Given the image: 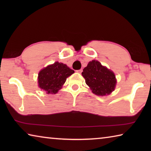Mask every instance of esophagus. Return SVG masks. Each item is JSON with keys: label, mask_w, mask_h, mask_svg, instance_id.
Returning a JSON list of instances; mask_svg holds the SVG:
<instances>
[{"label": "esophagus", "mask_w": 151, "mask_h": 151, "mask_svg": "<svg viewBox=\"0 0 151 151\" xmlns=\"http://www.w3.org/2000/svg\"><path fill=\"white\" fill-rule=\"evenodd\" d=\"M82 72H83V69H79L76 70V73H78V74H81Z\"/></svg>", "instance_id": "esophagus-1"}]
</instances>
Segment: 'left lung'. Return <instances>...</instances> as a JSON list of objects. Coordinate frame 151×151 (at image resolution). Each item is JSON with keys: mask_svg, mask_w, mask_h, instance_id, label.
Listing matches in <instances>:
<instances>
[{"mask_svg": "<svg viewBox=\"0 0 151 151\" xmlns=\"http://www.w3.org/2000/svg\"><path fill=\"white\" fill-rule=\"evenodd\" d=\"M82 75L86 85L96 95H108L115 88L116 79L114 73L98 60L90 61L83 69Z\"/></svg>", "mask_w": 151, "mask_h": 151, "instance_id": "8db88e82", "label": "left lung"}]
</instances>
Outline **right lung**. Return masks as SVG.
<instances>
[{
    "label": "right lung",
    "mask_w": 151,
    "mask_h": 151,
    "mask_svg": "<svg viewBox=\"0 0 151 151\" xmlns=\"http://www.w3.org/2000/svg\"><path fill=\"white\" fill-rule=\"evenodd\" d=\"M75 73L65 64L55 62L40 71L38 76L39 86L47 94H56L63 87L66 78Z\"/></svg>",
    "instance_id": "right-lung-1"
}]
</instances>
